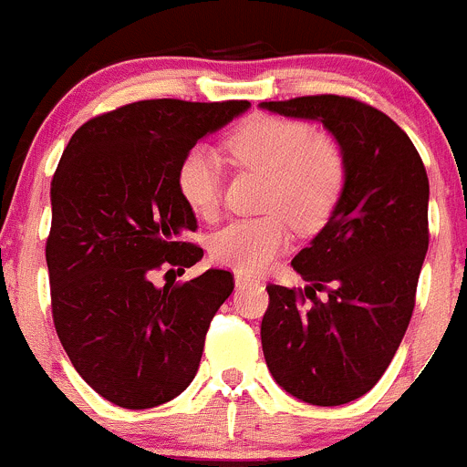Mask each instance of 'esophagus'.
Masks as SVG:
<instances>
[{"instance_id": "1", "label": "esophagus", "mask_w": 467, "mask_h": 467, "mask_svg": "<svg viewBox=\"0 0 467 467\" xmlns=\"http://www.w3.org/2000/svg\"><path fill=\"white\" fill-rule=\"evenodd\" d=\"M234 279H235V285H238V288H243V285H249V284H256V276L247 275V272H235Z\"/></svg>"}]
</instances>
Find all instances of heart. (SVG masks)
<instances>
[{
    "label": "heart",
    "mask_w": 467,
    "mask_h": 467,
    "mask_svg": "<svg viewBox=\"0 0 467 467\" xmlns=\"http://www.w3.org/2000/svg\"><path fill=\"white\" fill-rule=\"evenodd\" d=\"M229 156L244 168L267 174L263 218L234 220L211 240L220 265L256 272L270 265L290 243V227L316 232L325 227L348 182L343 150L331 138L313 133L311 124L279 115H254L224 140ZM177 188L191 211L213 218L223 179L211 151L192 150L177 170Z\"/></svg>",
    "instance_id": "heart-1"
}]
</instances>
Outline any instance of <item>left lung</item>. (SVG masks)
<instances>
[{
  "instance_id": "left-lung-1",
  "label": "left lung",
  "mask_w": 467,
  "mask_h": 467,
  "mask_svg": "<svg viewBox=\"0 0 467 467\" xmlns=\"http://www.w3.org/2000/svg\"><path fill=\"white\" fill-rule=\"evenodd\" d=\"M261 109L322 122L348 165L329 223L293 258L311 285H267L263 357L297 400L348 404L381 379L413 316L429 247L427 170L389 115L352 97H295Z\"/></svg>"
}]
</instances>
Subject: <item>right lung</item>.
Instances as JSON below:
<instances>
[{"mask_svg":"<svg viewBox=\"0 0 467 467\" xmlns=\"http://www.w3.org/2000/svg\"><path fill=\"white\" fill-rule=\"evenodd\" d=\"M247 109L133 101L78 127L54 172L45 247L54 327L83 381L122 409H151L188 389L211 320L232 295L227 270L165 285L151 275L204 256L186 240L197 220L179 195V163Z\"/></svg>","mask_w":467,"mask_h":467,"instance_id":"right-lung-1","label":"right lung"}]
</instances>
